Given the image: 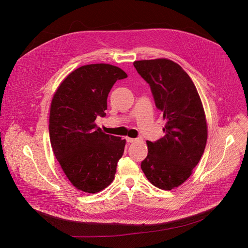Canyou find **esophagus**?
<instances>
[{"instance_id":"34e87169","label":"esophagus","mask_w":248,"mask_h":248,"mask_svg":"<svg viewBox=\"0 0 248 248\" xmlns=\"http://www.w3.org/2000/svg\"><path fill=\"white\" fill-rule=\"evenodd\" d=\"M125 140H126L127 142H134V141L137 140V139H131V138H126Z\"/></svg>"}]
</instances>
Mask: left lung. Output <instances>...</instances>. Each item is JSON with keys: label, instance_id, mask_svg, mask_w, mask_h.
<instances>
[{"label": "left lung", "instance_id": "obj_1", "mask_svg": "<svg viewBox=\"0 0 248 248\" xmlns=\"http://www.w3.org/2000/svg\"><path fill=\"white\" fill-rule=\"evenodd\" d=\"M134 65L167 120L164 137L146 141L148 154L140 168L151 184L170 190L190 176L203 155L207 140L203 107L193 81L176 62L157 59L137 61Z\"/></svg>", "mask_w": 248, "mask_h": 248}]
</instances>
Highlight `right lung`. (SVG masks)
Returning a JSON list of instances; mask_svg holds the SVG:
<instances>
[{"mask_svg": "<svg viewBox=\"0 0 248 248\" xmlns=\"http://www.w3.org/2000/svg\"><path fill=\"white\" fill-rule=\"evenodd\" d=\"M126 77L111 64L82 65L63 79L53 97L48 124L53 152L79 190L98 192L114 178L125 140L104 134L94 122L106 115L114 82Z\"/></svg>", "mask_w": 248, "mask_h": 248, "instance_id": "1", "label": "right lung"}]
</instances>
